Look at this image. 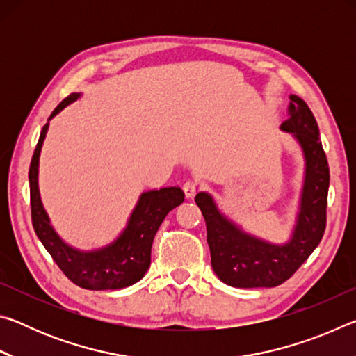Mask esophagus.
<instances>
[{"mask_svg": "<svg viewBox=\"0 0 356 356\" xmlns=\"http://www.w3.org/2000/svg\"><path fill=\"white\" fill-rule=\"evenodd\" d=\"M182 188H184V193H185L186 200H193V197L196 196L197 185H196V182H193V180H186Z\"/></svg>", "mask_w": 356, "mask_h": 356, "instance_id": "esophagus-1", "label": "esophagus"}]
</instances>
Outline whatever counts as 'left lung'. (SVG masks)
Wrapping results in <instances>:
<instances>
[{"label": "left lung", "mask_w": 356, "mask_h": 356, "mask_svg": "<svg viewBox=\"0 0 356 356\" xmlns=\"http://www.w3.org/2000/svg\"><path fill=\"white\" fill-rule=\"evenodd\" d=\"M303 149L306 170L300 212L292 237L284 245L252 237L222 215L209 193L195 201L207 226V243L216 276L232 287H275L297 272L317 248L327 226L330 170L316 118L298 95H291L289 119L281 124Z\"/></svg>", "instance_id": "left-lung-1"}]
</instances>
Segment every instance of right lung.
Returning <instances> with one entry per match:
<instances>
[{"label":"right lung","instance_id":"1","mask_svg":"<svg viewBox=\"0 0 356 356\" xmlns=\"http://www.w3.org/2000/svg\"><path fill=\"white\" fill-rule=\"evenodd\" d=\"M80 94H70L59 104L51 116L64 110ZM48 130V122L40 131V138L35 146L31 166H29V195H31V220L35 234L42 245L50 252L53 261L63 270V273L83 289L89 291H108V289H122L140 281L150 265V250L156 231L165 216L174 207L184 202V191L179 186L150 190L143 193L136 207L131 213L124 232L105 248L95 251H80L63 242L61 237L51 227L48 215L42 207L38 172L39 155Z\"/></svg>","mask_w":356,"mask_h":356}]
</instances>
